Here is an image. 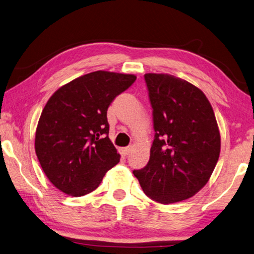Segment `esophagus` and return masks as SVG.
I'll return each instance as SVG.
<instances>
[{"label": "esophagus", "mask_w": 254, "mask_h": 254, "mask_svg": "<svg viewBox=\"0 0 254 254\" xmlns=\"http://www.w3.org/2000/svg\"><path fill=\"white\" fill-rule=\"evenodd\" d=\"M120 152L122 156H127L129 154V152H130V148H129V146H126V148H121Z\"/></svg>", "instance_id": "obj_1"}]
</instances>
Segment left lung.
Returning a JSON list of instances; mask_svg holds the SVG:
<instances>
[{
    "label": "left lung",
    "instance_id": "obj_1",
    "mask_svg": "<svg viewBox=\"0 0 254 254\" xmlns=\"http://www.w3.org/2000/svg\"><path fill=\"white\" fill-rule=\"evenodd\" d=\"M155 136L150 160L133 171L144 193L171 204L204 187L221 152V133L211 103L192 83L170 74L144 75Z\"/></svg>",
    "mask_w": 254,
    "mask_h": 254
}]
</instances>
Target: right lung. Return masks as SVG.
<instances>
[{
  "label": "right lung",
  "instance_id": "obj_1",
  "mask_svg": "<svg viewBox=\"0 0 254 254\" xmlns=\"http://www.w3.org/2000/svg\"><path fill=\"white\" fill-rule=\"evenodd\" d=\"M136 78L98 70L51 95L39 118L35 150L44 174L59 190L71 196L92 192L120 162L109 138L106 113L112 101Z\"/></svg>",
  "mask_w": 254,
  "mask_h": 254
}]
</instances>
